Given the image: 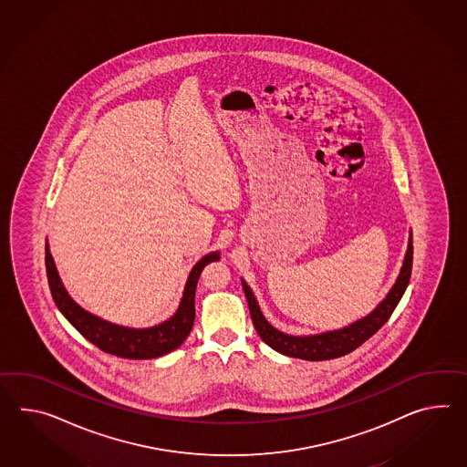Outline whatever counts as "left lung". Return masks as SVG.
Returning <instances> with one entry per match:
<instances>
[{
  "label": "left lung",
  "instance_id": "obj_1",
  "mask_svg": "<svg viewBox=\"0 0 467 467\" xmlns=\"http://www.w3.org/2000/svg\"><path fill=\"white\" fill-rule=\"evenodd\" d=\"M411 262H413V246H411V234H410L409 250L405 254L399 278L393 285V288L388 292L387 298L369 316L356 320L348 327L330 330L317 336H306V337L288 336L275 329L274 326L263 317L262 310L258 307V302L253 296L250 286L244 280H241V284L250 306L253 326L263 341L266 342L270 348H274L275 351L290 358L307 359V361H326V359H334V358H341L344 354L353 353L356 348H359L364 341H368L373 334H376L378 329L385 326V322L393 314V310L399 306L400 298L407 290L410 275H411Z\"/></svg>",
  "mask_w": 467,
  "mask_h": 467
}]
</instances>
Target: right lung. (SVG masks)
<instances>
[{
	"mask_svg": "<svg viewBox=\"0 0 467 467\" xmlns=\"http://www.w3.org/2000/svg\"><path fill=\"white\" fill-rule=\"evenodd\" d=\"M217 260H219V253L214 251L205 254L201 262L195 263L183 288L181 306L169 320L149 329H131V327L116 326L108 320L96 317L78 306L60 282L48 244L46 246L47 278L58 310L88 341L98 346L101 351L114 354L118 358H126V359H153L177 349L187 339V336L192 330L193 318H195L193 298H195L197 280L201 276V272L204 270L205 265Z\"/></svg>",
	"mask_w": 467,
	"mask_h": 467,
	"instance_id": "add662e5",
	"label": "right lung"
}]
</instances>
